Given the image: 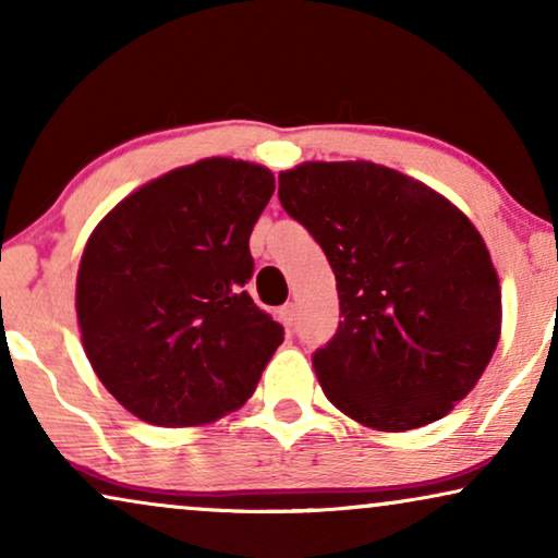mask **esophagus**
<instances>
[{"instance_id": "1", "label": "esophagus", "mask_w": 558, "mask_h": 558, "mask_svg": "<svg viewBox=\"0 0 558 558\" xmlns=\"http://www.w3.org/2000/svg\"><path fill=\"white\" fill-rule=\"evenodd\" d=\"M294 315H296V307H294L292 302L284 304V307L279 310V317H281V323H284L287 327H292V323H294Z\"/></svg>"}]
</instances>
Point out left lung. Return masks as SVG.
<instances>
[{"label":"left lung","mask_w":558,"mask_h":558,"mask_svg":"<svg viewBox=\"0 0 558 558\" xmlns=\"http://www.w3.org/2000/svg\"><path fill=\"white\" fill-rule=\"evenodd\" d=\"M279 201L335 271V338L312 355L332 407L378 432L454 409L500 340V281L477 228L424 182L373 162H304Z\"/></svg>","instance_id":"1"}]
</instances>
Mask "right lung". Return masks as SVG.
<instances>
[{"label": "right lung", "mask_w": 558, "mask_h": 558, "mask_svg": "<svg viewBox=\"0 0 558 558\" xmlns=\"http://www.w3.org/2000/svg\"><path fill=\"white\" fill-rule=\"evenodd\" d=\"M271 195L266 167L210 157L134 190L90 233L75 281L83 350L142 422L208 424L254 393L284 340L243 289Z\"/></svg>", "instance_id": "right-lung-1"}]
</instances>
